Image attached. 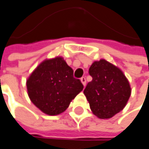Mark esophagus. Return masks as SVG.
<instances>
[{
	"label": "esophagus",
	"mask_w": 149,
	"mask_h": 149,
	"mask_svg": "<svg viewBox=\"0 0 149 149\" xmlns=\"http://www.w3.org/2000/svg\"><path fill=\"white\" fill-rule=\"evenodd\" d=\"M81 81L82 82L83 85H84V86H85V85H86V79H85V77H82L81 78Z\"/></svg>",
	"instance_id": "1"
}]
</instances>
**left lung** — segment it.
Returning a JSON list of instances; mask_svg holds the SVG:
<instances>
[{
	"label": "left lung",
	"mask_w": 149,
	"mask_h": 149,
	"mask_svg": "<svg viewBox=\"0 0 149 149\" xmlns=\"http://www.w3.org/2000/svg\"><path fill=\"white\" fill-rule=\"evenodd\" d=\"M93 80L84 89L90 109L100 118H110L121 111L131 95L123 72L107 60L95 61L89 69Z\"/></svg>",
	"instance_id": "left-lung-1"
}]
</instances>
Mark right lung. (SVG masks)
<instances>
[{
	"label": "right lung",
	"mask_w": 149,
	"mask_h": 149,
	"mask_svg": "<svg viewBox=\"0 0 149 149\" xmlns=\"http://www.w3.org/2000/svg\"><path fill=\"white\" fill-rule=\"evenodd\" d=\"M28 95L39 110L56 115L67 109L84 85L61 57L47 60L36 68L26 81Z\"/></svg>",
	"instance_id": "obj_1"
}]
</instances>
